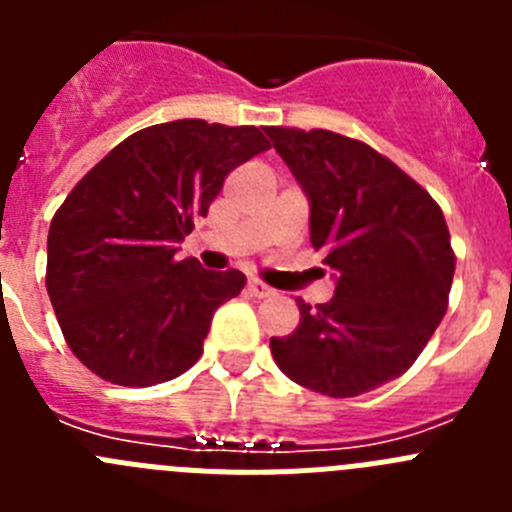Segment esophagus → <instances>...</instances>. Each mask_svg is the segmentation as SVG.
I'll list each match as a JSON object with an SVG mask.
<instances>
[{
  "label": "esophagus",
  "instance_id": "esophagus-1",
  "mask_svg": "<svg viewBox=\"0 0 512 512\" xmlns=\"http://www.w3.org/2000/svg\"><path fill=\"white\" fill-rule=\"evenodd\" d=\"M248 295L256 297V300H264V297H271L274 295V289L266 287L264 282H259V279H253V282H248Z\"/></svg>",
  "mask_w": 512,
  "mask_h": 512
}]
</instances>
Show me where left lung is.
Here are the masks:
<instances>
[{
	"label": "left lung",
	"instance_id": "obj_1",
	"mask_svg": "<svg viewBox=\"0 0 512 512\" xmlns=\"http://www.w3.org/2000/svg\"><path fill=\"white\" fill-rule=\"evenodd\" d=\"M310 202V243L333 269L336 295L271 338L292 382L356 397L413 366L446 315L454 251L431 194L390 158L330 130L266 128Z\"/></svg>",
	"mask_w": 512,
	"mask_h": 512
}]
</instances>
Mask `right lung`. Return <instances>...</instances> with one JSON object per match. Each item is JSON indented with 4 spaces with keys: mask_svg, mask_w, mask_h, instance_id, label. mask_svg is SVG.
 Returning a JSON list of instances; mask_svg holds the SVG:
<instances>
[{
    "mask_svg": "<svg viewBox=\"0 0 512 512\" xmlns=\"http://www.w3.org/2000/svg\"><path fill=\"white\" fill-rule=\"evenodd\" d=\"M269 151L259 128L171 120L125 138L53 215L45 287L81 364L122 387L169 382L202 354L241 271L176 259L225 176Z\"/></svg>",
    "mask_w": 512,
    "mask_h": 512,
    "instance_id": "obj_1",
    "label": "right lung"
}]
</instances>
